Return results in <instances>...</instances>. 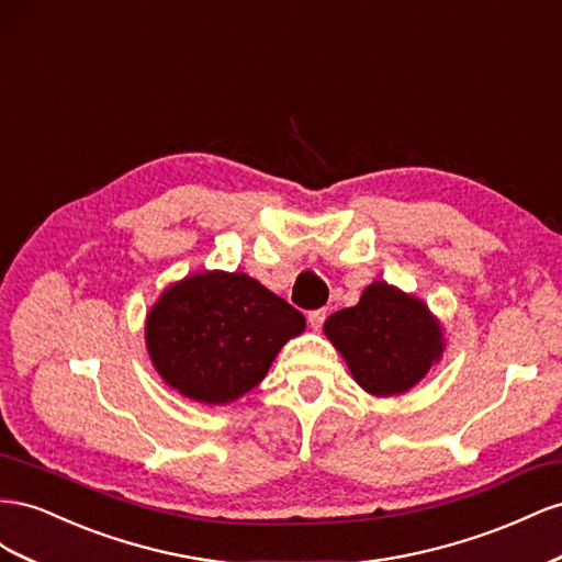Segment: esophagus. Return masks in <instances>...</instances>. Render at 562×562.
Wrapping results in <instances>:
<instances>
[{"mask_svg":"<svg viewBox=\"0 0 562 562\" xmlns=\"http://www.w3.org/2000/svg\"><path fill=\"white\" fill-rule=\"evenodd\" d=\"M325 317H327V311L325 308H317V311H311L308 313V323L315 331H319V327L325 325Z\"/></svg>","mask_w":562,"mask_h":562,"instance_id":"34e87169","label":"esophagus"}]
</instances>
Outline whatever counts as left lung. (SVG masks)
Returning <instances> with one entry per match:
<instances>
[{
    "mask_svg": "<svg viewBox=\"0 0 562 562\" xmlns=\"http://www.w3.org/2000/svg\"><path fill=\"white\" fill-rule=\"evenodd\" d=\"M325 336L358 386L376 397L414 389L442 360L445 329L422 299L376 280L358 306L327 317Z\"/></svg>",
    "mask_w": 562,
    "mask_h": 562,
    "instance_id": "8db88e82",
    "label": "left lung"
}]
</instances>
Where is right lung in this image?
I'll use <instances>...</instances> for the list:
<instances>
[{"mask_svg":"<svg viewBox=\"0 0 562 562\" xmlns=\"http://www.w3.org/2000/svg\"><path fill=\"white\" fill-rule=\"evenodd\" d=\"M303 329L306 317L259 280L204 270L169 284L153 303L146 348L169 389L202 405H228L259 386Z\"/></svg>","mask_w":562,"mask_h":562,"instance_id":"obj_1","label":"right lung"}]
</instances>
